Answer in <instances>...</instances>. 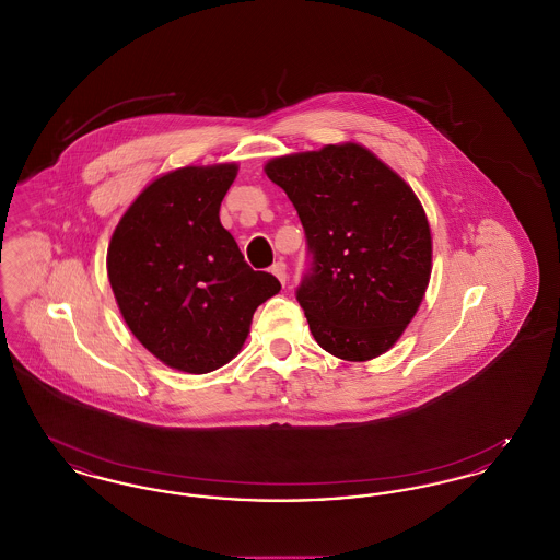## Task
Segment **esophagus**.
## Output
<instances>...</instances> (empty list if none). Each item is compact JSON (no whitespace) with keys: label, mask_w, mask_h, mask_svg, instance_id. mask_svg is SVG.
Listing matches in <instances>:
<instances>
[{"label":"esophagus","mask_w":560,"mask_h":560,"mask_svg":"<svg viewBox=\"0 0 560 560\" xmlns=\"http://www.w3.org/2000/svg\"><path fill=\"white\" fill-rule=\"evenodd\" d=\"M270 272L281 281V285H285V281H288V267H285V262H283V260L275 262V265L270 267Z\"/></svg>","instance_id":"obj_1"}]
</instances>
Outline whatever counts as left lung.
Returning a JSON list of instances; mask_svg holds the SVG:
<instances>
[{
  "instance_id": "1",
  "label": "left lung",
  "mask_w": 560,
  "mask_h": 560,
  "mask_svg": "<svg viewBox=\"0 0 560 560\" xmlns=\"http://www.w3.org/2000/svg\"><path fill=\"white\" fill-rule=\"evenodd\" d=\"M304 226L308 268L295 290L323 350L380 357L413 319L430 279L432 241L413 190L361 144L268 161Z\"/></svg>"
}]
</instances>
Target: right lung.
I'll return each mask as SVG.
<instances>
[{"label": "right lung", "mask_w": 560, "mask_h": 560, "mask_svg": "<svg viewBox=\"0 0 560 560\" xmlns=\"http://www.w3.org/2000/svg\"><path fill=\"white\" fill-rule=\"evenodd\" d=\"M235 163L180 167L144 188L119 220L107 270L140 345L187 373L222 368L240 352L256 308L281 290L245 262L220 224Z\"/></svg>", "instance_id": "add662e5"}]
</instances>
